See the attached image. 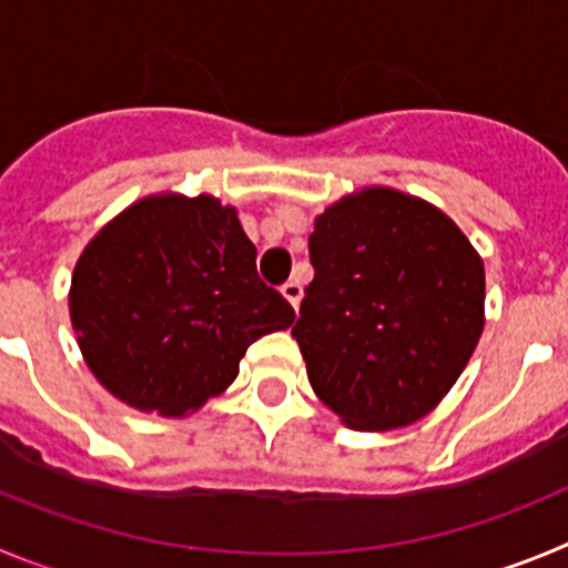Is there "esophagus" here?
<instances>
[{
  "label": "esophagus",
  "instance_id": "34e87169",
  "mask_svg": "<svg viewBox=\"0 0 568 568\" xmlns=\"http://www.w3.org/2000/svg\"><path fill=\"white\" fill-rule=\"evenodd\" d=\"M280 291H283L285 300H288V303L294 305V311L300 308V300H303V285L296 283V280H288V283H285Z\"/></svg>",
  "mask_w": 568,
  "mask_h": 568
}]
</instances>
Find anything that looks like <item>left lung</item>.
<instances>
[{
  "label": "left lung",
  "mask_w": 568,
  "mask_h": 568,
  "mask_svg": "<svg viewBox=\"0 0 568 568\" xmlns=\"http://www.w3.org/2000/svg\"><path fill=\"white\" fill-rule=\"evenodd\" d=\"M314 283L291 328L316 396L354 430H393L456 385L484 331V263L430 203L365 189L308 237Z\"/></svg>",
  "instance_id": "obj_1"
}]
</instances>
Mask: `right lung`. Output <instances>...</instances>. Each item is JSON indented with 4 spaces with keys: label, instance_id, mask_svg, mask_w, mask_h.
Here are the masks:
<instances>
[{
    "label": "right lung",
    "instance_id": "1",
    "mask_svg": "<svg viewBox=\"0 0 568 568\" xmlns=\"http://www.w3.org/2000/svg\"><path fill=\"white\" fill-rule=\"evenodd\" d=\"M214 197H146L101 229L73 272L70 316L95 379L138 410L183 416L226 390L252 342L294 308Z\"/></svg>",
    "mask_w": 568,
    "mask_h": 568
}]
</instances>
